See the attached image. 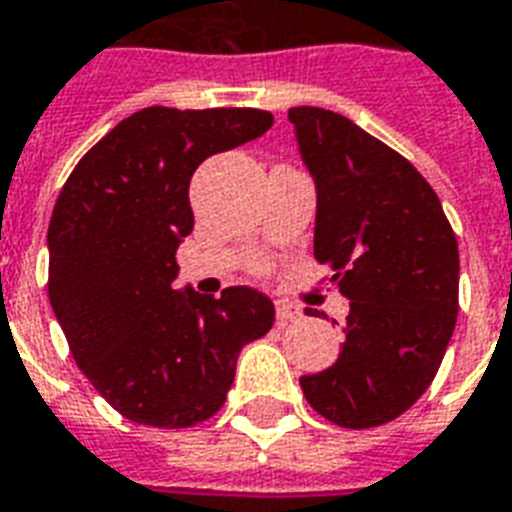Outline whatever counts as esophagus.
I'll return each mask as SVG.
<instances>
[{
  "instance_id": "esophagus-1",
  "label": "esophagus",
  "mask_w": 512,
  "mask_h": 512,
  "mask_svg": "<svg viewBox=\"0 0 512 512\" xmlns=\"http://www.w3.org/2000/svg\"><path fill=\"white\" fill-rule=\"evenodd\" d=\"M277 323L280 326H285V323H296V320H301V310L299 307H293V304H288V301H277Z\"/></svg>"
}]
</instances>
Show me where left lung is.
Segmentation results:
<instances>
[{"label":"left lung","instance_id":"1","mask_svg":"<svg viewBox=\"0 0 512 512\" xmlns=\"http://www.w3.org/2000/svg\"><path fill=\"white\" fill-rule=\"evenodd\" d=\"M288 120L318 194L315 259L350 299L339 358L299 384L334 425H384L417 403L446 355L459 310L457 237L406 157L328 109L293 106Z\"/></svg>","mask_w":512,"mask_h":512}]
</instances>
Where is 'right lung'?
<instances>
[{"label":"right lung","mask_w":512,"mask_h":512,"mask_svg":"<svg viewBox=\"0 0 512 512\" xmlns=\"http://www.w3.org/2000/svg\"><path fill=\"white\" fill-rule=\"evenodd\" d=\"M269 128L261 109L149 106L109 130L58 194L47 229L55 320L82 374L130 422L211 419L240 350L275 323L269 296L248 285L221 299L176 288L192 173Z\"/></svg>","instance_id":"1"}]
</instances>
